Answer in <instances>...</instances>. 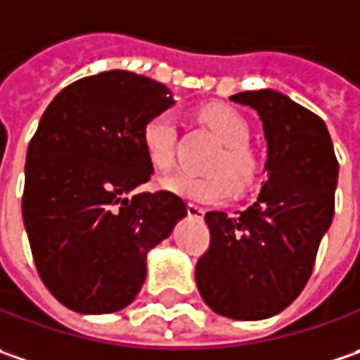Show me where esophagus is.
Listing matches in <instances>:
<instances>
[{
    "label": "esophagus",
    "mask_w": 360,
    "mask_h": 360,
    "mask_svg": "<svg viewBox=\"0 0 360 360\" xmlns=\"http://www.w3.org/2000/svg\"><path fill=\"white\" fill-rule=\"evenodd\" d=\"M187 213H189L191 217H195V219H203V215H205V210H203V207H199V205H193V203H189V205H187Z\"/></svg>",
    "instance_id": "obj_1"
}]
</instances>
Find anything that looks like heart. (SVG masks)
I'll return each instance as SVG.
<instances>
[{
    "mask_svg": "<svg viewBox=\"0 0 360 360\" xmlns=\"http://www.w3.org/2000/svg\"><path fill=\"white\" fill-rule=\"evenodd\" d=\"M203 122L221 141V150L207 165L210 175L171 173L159 179L161 189L195 203H224L231 197V184L238 189L250 187L258 175V159L248 149L250 127L245 118L226 104H210L201 110ZM177 117L171 110H163L147 120L143 127V149L157 169H169L175 161Z\"/></svg>",
    "mask_w": 360,
    "mask_h": 360,
    "instance_id": "obj_1",
    "label": "heart"
}]
</instances>
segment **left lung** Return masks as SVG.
<instances>
[{"label":"left lung","mask_w":360,"mask_h":360,"mask_svg":"<svg viewBox=\"0 0 360 360\" xmlns=\"http://www.w3.org/2000/svg\"><path fill=\"white\" fill-rule=\"evenodd\" d=\"M258 112L268 159L258 201L229 217L207 211L210 250L195 266L197 290L213 312L264 321L306 286L335 215L338 163L321 117L278 90L231 96Z\"/></svg>","instance_id":"1"}]
</instances>
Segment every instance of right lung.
I'll use <instances>...</instances> for the list:
<instances>
[{
    "mask_svg": "<svg viewBox=\"0 0 360 360\" xmlns=\"http://www.w3.org/2000/svg\"><path fill=\"white\" fill-rule=\"evenodd\" d=\"M175 104L134 72L80 78L56 94L25 155L24 226L39 278L80 314H108L136 298L147 254L187 215L169 191L134 193L153 175L143 127Z\"/></svg>",
    "mask_w": 360,
    "mask_h": 360,
    "instance_id": "right-lung-1",
    "label": "right lung"
}]
</instances>
